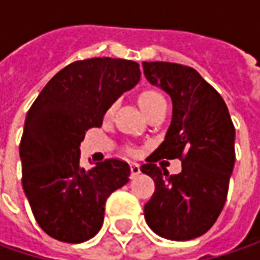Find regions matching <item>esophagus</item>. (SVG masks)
Segmentation results:
<instances>
[{
  "label": "esophagus",
  "instance_id": "1",
  "mask_svg": "<svg viewBox=\"0 0 260 260\" xmlns=\"http://www.w3.org/2000/svg\"><path fill=\"white\" fill-rule=\"evenodd\" d=\"M130 169H132V176H137L140 174V165L137 162H132L130 164Z\"/></svg>",
  "mask_w": 260,
  "mask_h": 260
}]
</instances>
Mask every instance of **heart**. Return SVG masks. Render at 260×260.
<instances>
[{
  "label": "heart",
  "mask_w": 260,
  "mask_h": 260,
  "mask_svg": "<svg viewBox=\"0 0 260 260\" xmlns=\"http://www.w3.org/2000/svg\"><path fill=\"white\" fill-rule=\"evenodd\" d=\"M139 104H140L142 110L147 115L149 113H152V111H155L157 108L166 105V101L165 98H164V95L160 94V92H157L155 89H146V91H143L142 94L139 95ZM113 108L114 107H110L108 114H111Z\"/></svg>",
  "instance_id": "obj_1"
}]
</instances>
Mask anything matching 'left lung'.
<instances>
[{
    "label": "left lung",
    "mask_w": 260,
    "mask_h": 260,
    "mask_svg": "<svg viewBox=\"0 0 260 260\" xmlns=\"http://www.w3.org/2000/svg\"><path fill=\"white\" fill-rule=\"evenodd\" d=\"M146 79L172 100L165 139L140 171L155 181L146 203L147 225L169 240H191L211 229L224 207L235 168V125L221 95L189 66L143 62ZM183 160V171L169 175L155 161Z\"/></svg>",
    "instance_id": "1"
}]
</instances>
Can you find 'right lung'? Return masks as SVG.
Returning <instances> with one entry per match:
<instances>
[{
  "label": "right lung",
  "mask_w": 260,
  "mask_h": 260,
  "mask_svg": "<svg viewBox=\"0 0 260 260\" xmlns=\"http://www.w3.org/2000/svg\"><path fill=\"white\" fill-rule=\"evenodd\" d=\"M139 81L133 60H78L59 71L30 107L20 142L23 189L37 224L56 240L94 237L107 198L130 181V166L118 159L86 171L79 146L86 130L101 127L107 110Z\"/></svg>",
  "instance_id": "1"
}]
</instances>
